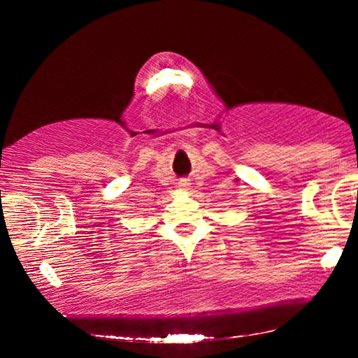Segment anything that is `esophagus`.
I'll use <instances>...</instances> for the list:
<instances>
[{"label":"esophagus","mask_w":358,"mask_h":358,"mask_svg":"<svg viewBox=\"0 0 358 358\" xmlns=\"http://www.w3.org/2000/svg\"><path fill=\"white\" fill-rule=\"evenodd\" d=\"M189 180H186V178H181L180 181H178V186L180 187H183V189H186V187H189Z\"/></svg>","instance_id":"esophagus-1"}]
</instances>
